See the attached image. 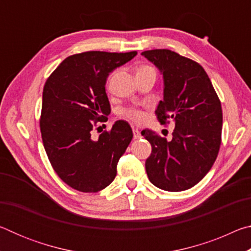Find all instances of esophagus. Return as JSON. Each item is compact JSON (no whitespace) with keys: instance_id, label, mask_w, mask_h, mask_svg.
<instances>
[{"instance_id":"1","label":"esophagus","mask_w":251,"mask_h":251,"mask_svg":"<svg viewBox=\"0 0 251 251\" xmlns=\"http://www.w3.org/2000/svg\"><path fill=\"white\" fill-rule=\"evenodd\" d=\"M133 136H134V138H135V139H138V138H141V137H142V135H141V131H139L138 129L134 128V129H133Z\"/></svg>"}]
</instances>
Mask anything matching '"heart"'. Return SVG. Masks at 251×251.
Here are the masks:
<instances>
[{
    "instance_id": "b5f03b06",
    "label": "heart",
    "mask_w": 251,
    "mask_h": 251,
    "mask_svg": "<svg viewBox=\"0 0 251 251\" xmlns=\"http://www.w3.org/2000/svg\"><path fill=\"white\" fill-rule=\"evenodd\" d=\"M139 70H154V69H152V67H151V66H143ZM124 115L127 118H129V120L134 121L136 123L142 122L144 118H145V113H144L142 109L135 108V107H131V108L126 109L125 112H124Z\"/></svg>"
}]
</instances>
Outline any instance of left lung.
Returning <instances> with one entry per match:
<instances>
[{
    "label": "left lung",
    "instance_id": "obj_1",
    "mask_svg": "<svg viewBox=\"0 0 251 251\" xmlns=\"http://www.w3.org/2000/svg\"><path fill=\"white\" fill-rule=\"evenodd\" d=\"M163 74L164 100L156 116L161 124L175 122L172 141L151 129L142 135L151 145L146 159L152 185L167 192L192 188L210 171L222 144L223 110L201 65L171 50L142 53Z\"/></svg>",
    "mask_w": 251,
    "mask_h": 251
}]
</instances>
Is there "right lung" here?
<instances>
[{
    "mask_svg": "<svg viewBox=\"0 0 251 251\" xmlns=\"http://www.w3.org/2000/svg\"><path fill=\"white\" fill-rule=\"evenodd\" d=\"M136 54L91 50L71 55L44 85L40 127L46 155L58 177L78 192L106 188L133 138L125 121H117L96 141L91 131L110 113L105 91L109 73Z\"/></svg>",
    "mask_w": 251,
    "mask_h": 251,
    "instance_id": "obj_1",
    "label": "right lung"
}]
</instances>
